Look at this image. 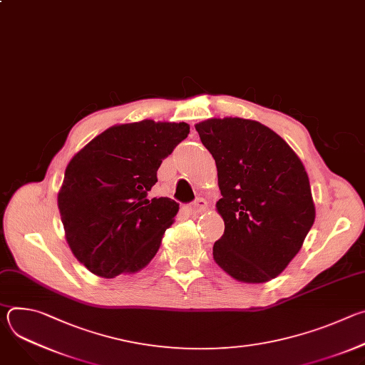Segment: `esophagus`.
<instances>
[{
	"label": "esophagus",
	"mask_w": 365,
	"mask_h": 365,
	"mask_svg": "<svg viewBox=\"0 0 365 365\" xmlns=\"http://www.w3.org/2000/svg\"><path fill=\"white\" fill-rule=\"evenodd\" d=\"M206 206H207V202H206L203 197H197V199L192 203L190 210L193 211V214H200V212L206 211Z\"/></svg>",
	"instance_id": "1"
}]
</instances>
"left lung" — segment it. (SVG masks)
<instances>
[{"instance_id":"obj_1","label":"left lung","mask_w":365,"mask_h":365,"mask_svg":"<svg viewBox=\"0 0 365 365\" xmlns=\"http://www.w3.org/2000/svg\"><path fill=\"white\" fill-rule=\"evenodd\" d=\"M218 170L225 224L215 263L242 283H266L294 258L315 222L303 163L273 130L238 117L195 124Z\"/></svg>"}]
</instances>
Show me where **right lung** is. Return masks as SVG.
Returning <instances> with one entry per match:
<instances>
[{"label": "right lung", "instance_id": "right-lung-1", "mask_svg": "<svg viewBox=\"0 0 365 365\" xmlns=\"http://www.w3.org/2000/svg\"><path fill=\"white\" fill-rule=\"evenodd\" d=\"M187 134L186 123L117 124L73 155L58 206L66 241L91 273L133 274L159 251L179 203L147 195L162 162Z\"/></svg>", "mask_w": 365, "mask_h": 365}]
</instances>
